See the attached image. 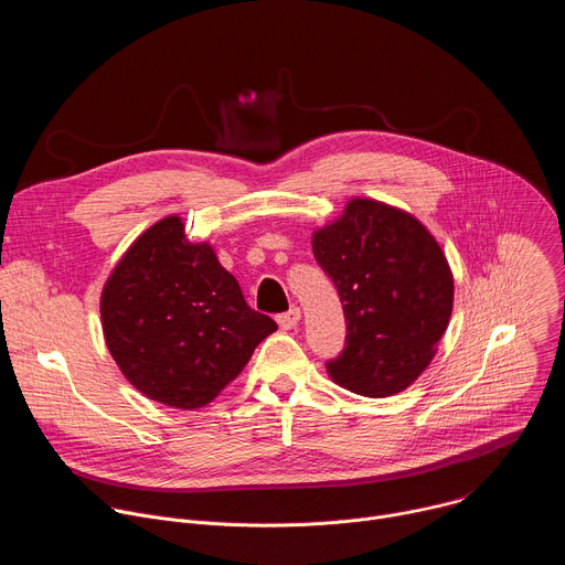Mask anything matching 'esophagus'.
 <instances>
[{
	"label": "esophagus",
	"mask_w": 565,
	"mask_h": 565,
	"mask_svg": "<svg viewBox=\"0 0 565 565\" xmlns=\"http://www.w3.org/2000/svg\"><path fill=\"white\" fill-rule=\"evenodd\" d=\"M299 319H301V310L297 306H292L288 312H281L277 317V324H279V329L290 331V329H295L299 324Z\"/></svg>",
	"instance_id": "esophagus-1"
}]
</instances>
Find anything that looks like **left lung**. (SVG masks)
<instances>
[{
	"label": "left lung",
	"instance_id": "left-lung-1",
	"mask_svg": "<svg viewBox=\"0 0 565 565\" xmlns=\"http://www.w3.org/2000/svg\"><path fill=\"white\" fill-rule=\"evenodd\" d=\"M310 244L347 317V347L327 364L331 380L366 397L412 386L454 308V275L434 234L405 210L355 196Z\"/></svg>",
	"mask_w": 565,
	"mask_h": 565
}]
</instances>
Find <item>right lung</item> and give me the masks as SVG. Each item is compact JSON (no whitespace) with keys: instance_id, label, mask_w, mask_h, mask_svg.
Instances as JSON below:
<instances>
[{"instance_id":"add662e5","label":"right lung","mask_w":565,"mask_h":565,"mask_svg":"<svg viewBox=\"0 0 565 565\" xmlns=\"http://www.w3.org/2000/svg\"><path fill=\"white\" fill-rule=\"evenodd\" d=\"M100 317L122 375L145 397L185 412L210 405L277 331L207 241L192 244L179 214L127 248L103 286Z\"/></svg>"}]
</instances>
